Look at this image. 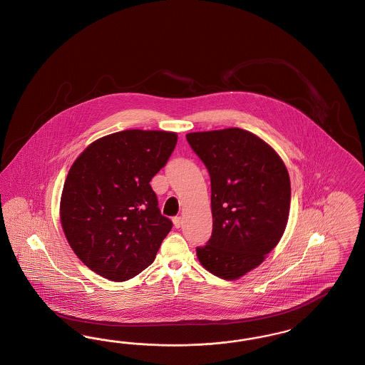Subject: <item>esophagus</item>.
<instances>
[{"mask_svg":"<svg viewBox=\"0 0 365 365\" xmlns=\"http://www.w3.org/2000/svg\"><path fill=\"white\" fill-rule=\"evenodd\" d=\"M173 222H174V227H182V224H183V220H182L180 215H176V217L173 218Z\"/></svg>","mask_w":365,"mask_h":365,"instance_id":"esophagus-1","label":"esophagus"}]
</instances>
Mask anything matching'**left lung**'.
<instances>
[{
	"label": "left lung",
	"mask_w": 365,
	"mask_h": 365,
	"mask_svg": "<svg viewBox=\"0 0 365 365\" xmlns=\"http://www.w3.org/2000/svg\"><path fill=\"white\" fill-rule=\"evenodd\" d=\"M190 147L212 185V237L197 247L201 264L233 280L262 264L287 225L291 186L277 152L248 130L194 132Z\"/></svg>",
	"instance_id": "left-lung-1"
}]
</instances>
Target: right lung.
I'll list each match as a JSON object with an SVG mask.
<instances>
[{
	"mask_svg": "<svg viewBox=\"0 0 365 365\" xmlns=\"http://www.w3.org/2000/svg\"><path fill=\"white\" fill-rule=\"evenodd\" d=\"M178 136L130 129L98 138L71 165L61 200V222L73 251L113 282L151 265L173 227L152 190Z\"/></svg>",
	"mask_w": 365,
	"mask_h": 365,
	"instance_id": "add662e5",
	"label": "right lung"
}]
</instances>
